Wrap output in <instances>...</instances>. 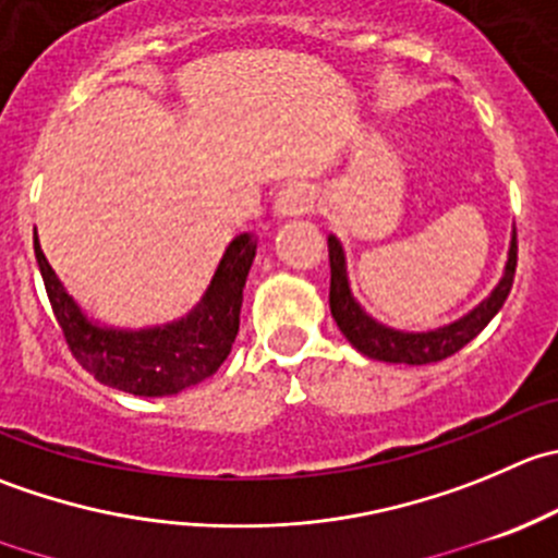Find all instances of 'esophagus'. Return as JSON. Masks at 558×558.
<instances>
[{
    "mask_svg": "<svg viewBox=\"0 0 558 558\" xmlns=\"http://www.w3.org/2000/svg\"><path fill=\"white\" fill-rule=\"evenodd\" d=\"M313 204H316V191L305 182H294L275 196V215L278 218H300V215L311 213Z\"/></svg>",
    "mask_w": 558,
    "mask_h": 558,
    "instance_id": "1",
    "label": "esophagus"
}]
</instances>
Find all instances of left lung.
<instances>
[{"label":"left lung","instance_id":"8db88e82","mask_svg":"<svg viewBox=\"0 0 558 558\" xmlns=\"http://www.w3.org/2000/svg\"><path fill=\"white\" fill-rule=\"evenodd\" d=\"M327 242L329 272H332V278H329V311H332V318L338 322L345 340H349L360 354L371 356V360L403 362V365H428V362L447 360V356L461 351L469 340H474L485 327H488L490 318H494L496 313L501 311V305H505L507 294H510L512 289V280H515L518 240L515 231H512L505 275H501V280L496 283V289L490 291V296H485L474 311H469L466 316L447 324V327L428 329V332H400V329L384 327V324H378L376 318H371L362 311L360 302L351 296L343 247H340V242L335 240V236H329Z\"/></svg>","mask_w":558,"mask_h":558}]
</instances>
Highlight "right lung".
I'll return each instance as SVG.
<instances>
[{"instance_id":"right-lung-1","label":"right lung","mask_w":558,"mask_h":558,"mask_svg":"<svg viewBox=\"0 0 558 558\" xmlns=\"http://www.w3.org/2000/svg\"><path fill=\"white\" fill-rule=\"evenodd\" d=\"M35 256L53 316L75 360L106 387L163 398L209 378L229 356L240 332L242 289L256 258V236L240 234L231 240L207 294L185 318L149 329H117L92 322L43 256L37 234Z\"/></svg>"}]
</instances>
